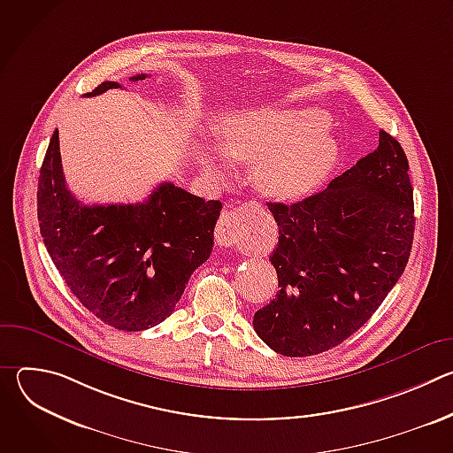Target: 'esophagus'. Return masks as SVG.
<instances>
[{"mask_svg":"<svg viewBox=\"0 0 453 453\" xmlns=\"http://www.w3.org/2000/svg\"><path fill=\"white\" fill-rule=\"evenodd\" d=\"M249 220V208L240 206L234 210H226L215 229V240L220 247H231L238 242L240 233Z\"/></svg>","mask_w":453,"mask_h":453,"instance_id":"34e87169","label":"esophagus"}]
</instances>
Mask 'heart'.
I'll list each match as a JSON object with an SVG mask.
<instances>
[{"instance_id": "1", "label": "heart", "mask_w": 453, "mask_h": 453, "mask_svg": "<svg viewBox=\"0 0 453 453\" xmlns=\"http://www.w3.org/2000/svg\"><path fill=\"white\" fill-rule=\"evenodd\" d=\"M222 154L203 156L219 177L229 173L226 157L254 163V182L267 197L294 201L315 189L337 157V145L325 112L304 107L249 109L231 114L222 127Z\"/></svg>"}]
</instances>
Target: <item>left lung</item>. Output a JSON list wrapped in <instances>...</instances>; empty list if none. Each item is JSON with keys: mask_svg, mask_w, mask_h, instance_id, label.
Segmentation results:
<instances>
[{"mask_svg": "<svg viewBox=\"0 0 453 453\" xmlns=\"http://www.w3.org/2000/svg\"><path fill=\"white\" fill-rule=\"evenodd\" d=\"M378 136L326 189L267 204L280 229L271 256L280 292L252 326L280 355L311 357L344 342L407 267L416 224L409 161L396 138Z\"/></svg>", "mask_w": 453, "mask_h": 453, "instance_id": "obj_1", "label": "left lung"}]
</instances>
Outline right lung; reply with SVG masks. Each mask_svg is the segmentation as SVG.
I'll return each instance as SVG.
<instances>
[{
	"label": "right lung",
	"mask_w": 453,
	"mask_h": 453,
	"mask_svg": "<svg viewBox=\"0 0 453 453\" xmlns=\"http://www.w3.org/2000/svg\"><path fill=\"white\" fill-rule=\"evenodd\" d=\"M116 88L102 82L86 96ZM220 210V201L172 182L138 204L86 206L64 179L58 131L41 166L37 219L51 262L84 308L123 332L152 328L172 315L189 276L211 254Z\"/></svg>",
	"instance_id": "right-lung-1"
}]
</instances>
